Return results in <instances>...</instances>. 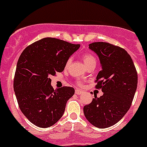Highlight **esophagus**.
I'll list each match as a JSON object with an SVG mask.
<instances>
[{"label":"esophagus","instance_id":"esophagus-1","mask_svg":"<svg viewBox=\"0 0 147 147\" xmlns=\"http://www.w3.org/2000/svg\"><path fill=\"white\" fill-rule=\"evenodd\" d=\"M83 92L82 91V90H76V91H75V93H76V95H80Z\"/></svg>","mask_w":147,"mask_h":147}]
</instances>
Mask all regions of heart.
<instances>
[{"label": "heart", "mask_w": 147, "mask_h": 147, "mask_svg": "<svg viewBox=\"0 0 147 147\" xmlns=\"http://www.w3.org/2000/svg\"><path fill=\"white\" fill-rule=\"evenodd\" d=\"M82 59L84 62H85V64L87 66H88L89 65L96 64V57H95L93 54H91V53H85V54L82 55ZM71 62V59L69 58V59L67 60V62H66V66L69 65ZM77 85H79V86H82V82L80 81H78Z\"/></svg>", "instance_id": "b5f03b06"}]
</instances>
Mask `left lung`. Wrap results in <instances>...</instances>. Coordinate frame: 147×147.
<instances>
[{"instance_id":"1","label":"left lung","mask_w":147,"mask_h":147,"mask_svg":"<svg viewBox=\"0 0 147 147\" xmlns=\"http://www.w3.org/2000/svg\"><path fill=\"white\" fill-rule=\"evenodd\" d=\"M90 49L96 53L102 70L96 76V89L104 94L94 96L83 110L95 127L107 128L119 122L129 110L138 85V73L132 58L124 49L105 42H92Z\"/></svg>"}]
</instances>
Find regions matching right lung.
I'll return each mask as SVG.
<instances>
[{
  "label": "right lung",
  "instance_id": "1",
  "mask_svg": "<svg viewBox=\"0 0 147 147\" xmlns=\"http://www.w3.org/2000/svg\"><path fill=\"white\" fill-rule=\"evenodd\" d=\"M80 44L45 37L27 46L18 61L14 90L23 115L41 128L54 125L62 116L74 88L64 86L54 90L51 76L62 72L70 56Z\"/></svg>",
  "mask_w": 147,
  "mask_h": 147
}]
</instances>
